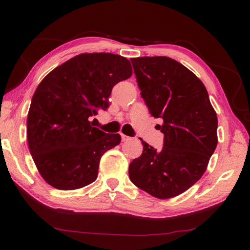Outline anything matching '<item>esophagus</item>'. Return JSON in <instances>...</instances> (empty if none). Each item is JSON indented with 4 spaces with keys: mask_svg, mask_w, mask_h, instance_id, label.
Returning <instances> with one entry per match:
<instances>
[{
    "mask_svg": "<svg viewBox=\"0 0 250 250\" xmlns=\"http://www.w3.org/2000/svg\"><path fill=\"white\" fill-rule=\"evenodd\" d=\"M121 140H122V142H128V141L131 140V137L126 136V135H125V134H121Z\"/></svg>",
    "mask_w": 250,
    "mask_h": 250,
    "instance_id": "1",
    "label": "esophagus"
}]
</instances>
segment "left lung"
<instances>
[{
	"instance_id": "1",
	"label": "left lung",
	"mask_w": 250,
	"mask_h": 250,
	"mask_svg": "<svg viewBox=\"0 0 250 250\" xmlns=\"http://www.w3.org/2000/svg\"><path fill=\"white\" fill-rule=\"evenodd\" d=\"M137 86L151 116L161 118L162 149L142 140L143 153L129 166L136 187L158 199L174 198L202 177L216 149L218 119L195 74L168 57L132 58Z\"/></svg>"
}]
</instances>
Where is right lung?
<instances>
[{
    "mask_svg": "<svg viewBox=\"0 0 250 250\" xmlns=\"http://www.w3.org/2000/svg\"><path fill=\"white\" fill-rule=\"evenodd\" d=\"M130 61L107 52L81 54L44 77L26 120L29 149L41 176L59 190H75L98 177L104 153L120 144L119 134L92 126L98 108L108 107L116 83L130 78Z\"/></svg>",
    "mask_w": 250,
    "mask_h": 250,
    "instance_id": "1",
    "label": "right lung"
}]
</instances>
